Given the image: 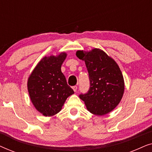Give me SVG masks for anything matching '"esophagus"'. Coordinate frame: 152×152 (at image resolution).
Wrapping results in <instances>:
<instances>
[{
	"instance_id": "34e87169",
	"label": "esophagus",
	"mask_w": 152,
	"mask_h": 152,
	"mask_svg": "<svg viewBox=\"0 0 152 152\" xmlns=\"http://www.w3.org/2000/svg\"><path fill=\"white\" fill-rule=\"evenodd\" d=\"M72 89H73V91H75V92H76V91H77V86H72Z\"/></svg>"
}]
</instances>
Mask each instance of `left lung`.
Masks as SVG:
<instances>
[{
	"instance_id": "1",
	"label": "left lung",
	"mask_w": 152,
	"mask_h": 152,
	"mask_svg": "<svg viewBox=\"0 0 152 152\" xmlns=\"http://www.w3.org/2000/svg\"><path fill=\"white\" fill-rule=\"evenodd\" d=\"M76 55L85 61L90 80L88 92L80 95V99L94 115L110 113L119 104L124 91V77L118 64L99 48L78 50Z\"/></svg>"
}]
</instances>
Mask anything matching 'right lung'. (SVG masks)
I'll return each mask as SVG.
<instances>
[{
	"label": "right lung",
	"instance_id": "right-lung-1",
	"mask_svg": "<svg viewBox=\"0 0 152 152\" xmlns=\"http://www.w3.org/2000/svg\"><path fill=\"white\" fill-rule=\"evenodd\" d=\"M66 57L65 52L57 56H45L28 77V90L31 102L44 116L50 117L59 113L66 99L74 93L61 70Z\"/></svg>",
	"mask_w": 152,
	"mask_h": 152
}]
</instances>
